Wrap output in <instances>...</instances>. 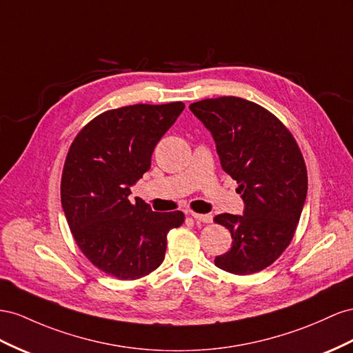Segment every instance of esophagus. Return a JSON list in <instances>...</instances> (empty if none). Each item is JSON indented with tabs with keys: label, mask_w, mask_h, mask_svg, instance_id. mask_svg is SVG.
Instances as JSON below:
<instances>
[{
	"label": "esophagus",
	"mask_w": 353,
	"mask_h": 353,
	"mask_svg": "<svg viewBox=\"0 0 353 353\" xmlns=\"http://www.w3.org/2000/svg\"><path fill=\"white\" fill-rule=\"evenodd\" d=\"M190 216H193L194 220H197V221H202V223H211V221H212V215H209V214L190 212Z\"/></svg>",
	"instance_id": "esophagus-1"
}]
</instances>
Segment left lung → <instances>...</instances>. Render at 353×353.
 Instances as JSON below:
<instances>
[{
  "label": "left lung",
  "mask_w": 353,
  "mask_h": 353,
  "mask_svg": "<svg viewBox=\"0 0 353 353\" xmlns=\"http://www.w3.org/2000/svg\"><path fill=\"white\" fill-rule=\"evenodd\" d=\"M212 133L221 168L239 187L243 215L214 218L232 233V248L215 265L233 274L256 273L291 243L307 194V170L291 132L270 111L236 97L190 105Z\"/></svg>",
  "instance_id": "1"
}]
</instances>
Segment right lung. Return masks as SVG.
I'll use <instances>...</instances> for the list:
<instances>
[{"mask_svg":"<svg viewBox=\"0 0 353 353\" xmlns=\"http://www.w3.org/2000/svg\"><path fill=\"white\" fill-rule=\"evenodd\" d=\"M184 107L137 103L102 112L79 132L66 154L61 202L75 243L94 268L120 281L156 270L165 260L169 230L184 223L181 211L153 212L144 200L129 199Z\"/></svg>","mask_w":353,"mask_h":353,"instance_id":"right-lung-1","label":"right lung"}]
</instances>
